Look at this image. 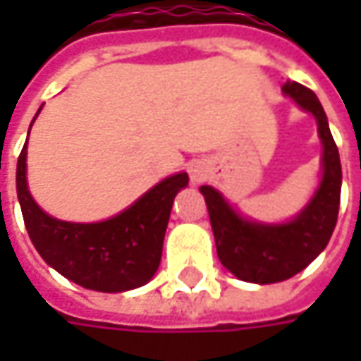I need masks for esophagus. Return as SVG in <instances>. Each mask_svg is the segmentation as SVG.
<instances>
[{"instance_id":"1","label":"esophagus","mask_w":361,"mask_h":361,"mask_svg":"<svg viewBox=\"0 0 361 361\" xmlns=\"http://www.w3.org/2000/svg\"><path fill=\"white\" fill-rule=\"evenodd\" d=\"M188 176H190V180L197 185V183H202L207 176H209V169H207V164L202 162V160H192L190 164H188Z\"/></svg>"}]
</instances>
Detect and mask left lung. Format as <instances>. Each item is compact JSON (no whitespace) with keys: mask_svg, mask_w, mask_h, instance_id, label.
<instances>
[{"mask_svg":"<svg viewBox=\"0 0 361 361\" xmlns=\"http://www.w3.org/2000/svg\"><path fill=\"white\" fill-rule=\"evenodd\" d=\"M281 92L315 118L322 142V176L303 209L287 221L265 223L243 215L215 187L199 188L209 207L216 255L225 269L249 283H279L305 269L327 247L340 211V152L324 106L298 82H287Z\"/></svg>","mask_w":361,"mask_h":361,"instance_id":"obj_1","label":"left lung"}]
</instances>
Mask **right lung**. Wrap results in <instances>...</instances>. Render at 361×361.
<instances>
[{"label": "right lung", "mask_w": 361, "mask_h": 361, "mask_svg": "<svg viewBox=\"0 0 361 361\" xmlns=\"http://www.w3.org/2000/svg\"><path fill=\"white\" fill-rule=\"evenodd\" d=\"M187 185V173L171 174L118 215L96 223H72L48 215L34 201L27 187V140L16 171L18 201L35 251L66 279L104 293L130 291L154 277L174 197Z\"/></svg>", "instance_id": "1"}]
</instances>
